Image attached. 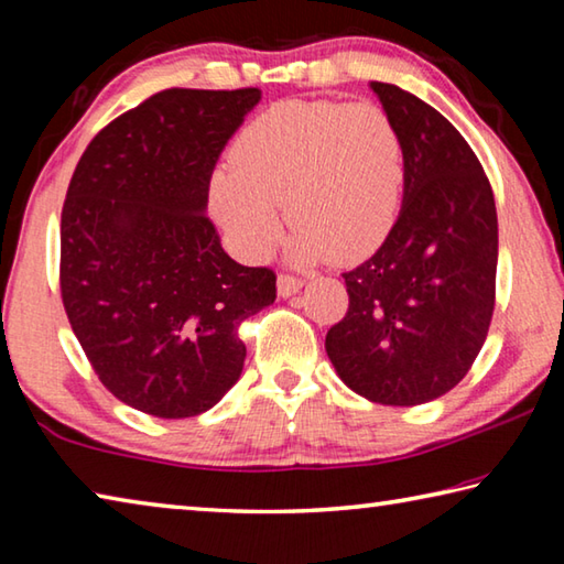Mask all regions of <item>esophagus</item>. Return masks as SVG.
<instances>
[{
    "label": "esophagus",
    "mask_w": 564,
    "mask_h": 564,
    "mask_svg": "<svg viewBox=\"0 0 564 564\" xmlns=\"http://www.w3.org/2000/svg\"><path fill=\"white\" fill-rule=\"evenodd\" d=\"M301 285H303V281L299 279V275H291V273L279 275V295H283V299H289V295L299 293Z\"/></svg>",
    "instance_id": "obj_1"
}]
</instances>
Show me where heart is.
I'll return each mask as SVG.
<instances>
[{"instance_id": "heart-1", "label": "heart", "mask_w": 564, "mask_h": 564, "mask_svg": "<svg viewBox=\"0 0 564 564\" xmlns=\"http://www.w3.org/2000/svg\"><path fill=\"white\" fill-rule=\"evenodd\" d=\"M405 184L403 137L376 104L279 101L238 133L214 176V212L238 256L261 261L295 224L291 259H368L393 228Z\"/></svg>"}]
</instances>
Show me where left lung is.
I'll return each instance as SVG.
<instances>
[{"mask_svg":"<svg viewBox=\"0 0 564 564\" xmlns=\"http://www.w3.org/2000/svg\"><path fill=\"white\" fill-rule=\"evenodd\" d=\"M370 89L403 137V206L383 246L343 273L350 303L326 352L358 395L420 405L460 383L488 338L498 212L475 151L441 111L395 84Z\"/></svg>","mask_w":564,"mask_h":564,"instance_id":"1","label":"left lung"}]
</instances>
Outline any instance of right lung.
<instances>
[{"instance_id": "right-lung-1", "label": "right lung", "mask_w": 564, "mask_h": 564, "mask_svg": "<svg viewBox=\"0 0 564 564\" xmlns=\"http://www.w3.org/2000/svg\"><path fill=\"white\" fill-rule=\"evenodd\" d=\"M166 89L89 141L62 208L59 285L104 388L154 417H194L241 378L238 326L275 301V273L236 263L206 216L218 156L256 104Z\"/></svg>"}]
</instances>
